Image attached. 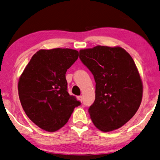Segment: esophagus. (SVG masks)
I'll return each instance as SVG.
<instances>
[{
  "mask_svg": "<svg viewBox=\"0 0 160 160\" xmlns=\"http://www.w3.org/2000/svg\"><path fill=\"white\" fill-rule=\"evenodd\" d=\"M78 99L80 100V101L81 102H82V96H79V97H78Z\"/></svg>",
  "mask_w": 160,
  "mask_h": 160,
  "instance_id": "34e87169",
  "label": "esophagus"
}]
</instances>
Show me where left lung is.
Here are the masks:
<instances>
[{"label": "left lung", "instance_id": "left-lung-1", "mask_svg": "<svg viewBox=\"0 0 160 160\" xmlns=\"http://www.w3.org/2000/svg\"><path fill=\"white\" fill-rule=\"evenodd\" d=\"M80 58L93 74L95 101L88 112L102 132L120 128L138 111L142 82L131 55L120 47L96 46L80 50Z\"/></svg>", "mask_w": 160, "mask_h": 160}]
</instances>
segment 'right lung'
Here are the masks:
<instances>
[{"label": "right lung", "instance_id": "right-lung-1", "mask_svg": "<svg viewBox=\"0 0 160 160\" xmlns=\"http://www.w3.org/2000/svg\"><path fill=\"white\" fill-rule=\"evenodd\" d=\"M78 56V51L69 48L40 50L20 77L18 93L23 110L44 130H58L80 105L68 93L66 80V72Z\"/></svg>", "mask_w": 160, "mask_h": 160}]
</instances>
